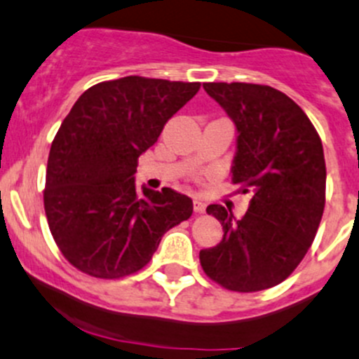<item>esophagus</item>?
<instances>
[{
  "mask_svg": "<svg viewBox=\"0 0 359 359\" xmlns=\"http://www.w3.org/2000/svg\"><path fill=\"white\" fill-rule=\"evenodd\" d=\"M194 211L198 212V215L205 211V204L201 201V198H194Z\"/></svg>",
  "mask_w": 359,
  "mask_h": 359,
  "instance_id": "esophagus-1",
  "label": "esophagus"
}]
</instances>
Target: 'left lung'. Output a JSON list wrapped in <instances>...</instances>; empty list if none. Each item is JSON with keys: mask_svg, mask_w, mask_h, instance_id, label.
I'll list each match as a JSON object with an SVG mask.
<instances>
[{"mask_svg": "<svg viewBox=\"0 0 359 359\" xmlns=\"http://www.w3.org/2000/svg\"><path fill=\"white\" fill-rule=\"evenodd\" d=\"M204 90L236 123L232 183L253 198L241 219L223 205H208L222 223L223 241L201 251L202 271L230 292H262L299 267L318 232L326 198L321 137L278 88L211 81Z\"/></svg>", "mask_w": 359, "mask_h": 359, "instance_id": "8db88e82", "label": "left lung"}]
</instances>
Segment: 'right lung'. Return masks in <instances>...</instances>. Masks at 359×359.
I'll use <instances>...</instances> for the list:
<instances>
[{
  "label": "right lung",
  "instance_id": "right-lung-1",
  "mask_svg": "<svg viewBox=\"0 0 359 359\" xmlns=\"http://www.w3.org/2000/svg\"><path fill=\"white\" fill-rule=\"evenodd\" d=\"M198 88L133 74L92 85L74 102L52 141L43 190L48 229L74 269L97 279L134 274L190 218V197L171 188L140 194L134 172Z\"/></svg>",
  "mask_w": 359,
  "mask_h": 359
}]
</instances>
